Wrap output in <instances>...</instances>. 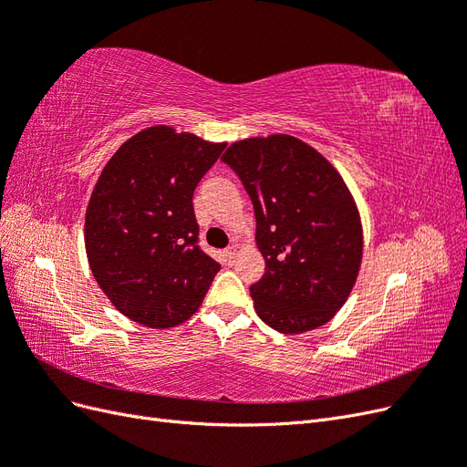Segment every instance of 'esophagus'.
<instances>
[{
	"instance_id": "esophagus-1",
	"label": "esophagus",
	"mask_w": 467,
	"mask_h": 467,
	"mask_svg": "<svg viewBox=\"0 0 467 467\" xmlns=\"http://www.w3.org/2000/svg\"><path fill=\"white\" fill-rule=\"evenodd\" d=\"M235 255H237V249L232 245V247H228V249L223 251V261L228 263V265H232L235 261Z\"/></svg>"
}]
</instances>
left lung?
<instances>
[{"label":"left lung","instance_id":"8db88e82","mask_svg":"<svg viewBox=\"0 0 467 467\" xmlns=\"http://www.w3.org/2000/svg\"><path fill=\"white\" fill-rule=\"evenodd\" d=\"M222 161L255 210L265 257V275L249 288L257 316L280 333L327 323L362 259L360 216L345 181L319 151L286 134L242 140Z\"/></svg>","mask_w":467,"mask_h":467}]
</instances>
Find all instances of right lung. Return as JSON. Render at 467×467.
<instances>
[{"mask_svg":"<svg viewBox=\"0 0 467 467\" xmlns=\"http://www.w3.org/2000/svg\"><path fill=\"white\" fill-rule=\"evenodd\" d=\"M225 144L151 126L112 155L86 212L97 285L120 314L151 329L187 321L220 271L199 245L192 194Z\"/></svg>","mask_w":467,"mask_h":467,"instance_id":"add662e5","label":"right lung"}]
</instances>
